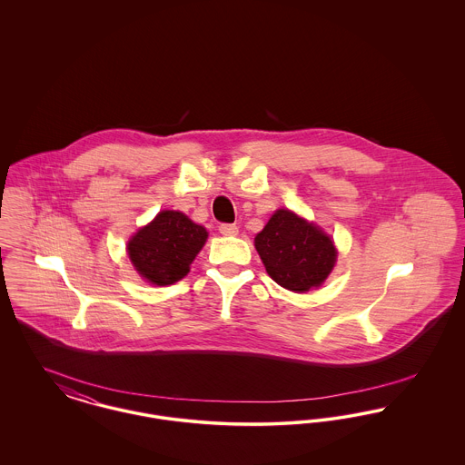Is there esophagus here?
I'll use <instances>...</instances> for the list:
<instances>
[{
    "mask_svg": "<svg viewBox=\"0 0 465 465\" xmlns=\"http://www.w3.org/2000/svg\"><path fill=\"white\" fill-rule=\"evenodd\" d=\"M220 233L226 235V237H233L239 233V226L232 224V223H223L220 224Z\"/></svg>",
    "mask_w": 465,
    "mask_h": 465,
    "instance_id": "esophagus-1",
    "label": "esophagus"
}]
</instances>
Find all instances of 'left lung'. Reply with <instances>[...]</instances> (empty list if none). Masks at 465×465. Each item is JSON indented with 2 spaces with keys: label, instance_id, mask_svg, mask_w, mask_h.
<instances>
[{
  "label": "left lung",
  "instance_id": "8db88e82",
  "mask_svg": "<svg viewBox=\"0 0 465 465\" xmlns=\"http://www.w3.org/2000/svg\"><path fill=\"white\" fill-rule=\"evenodd\" d=\"M254 245L268 275L282 288L305 292L321 286L336 262L332 241L291 211H277L256 235Z\"/></svg>",
  "mask_w": 465,
  "mask_h": 465
}]
</instances>
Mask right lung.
<instances>
[{
  "label": "right lung",
  "mask_w": 465,
  "mask_h": 465,
  "mask_svg": "<svg viewBox=\"0 0 465 465\" xmlns=\"http://www.w3.org/2000/svg\"><path fill=\"white\" fill-rule=\"evenodd\" d=\"M207 239L203 226L177 211H163L129 242V258L148 282L169 286L181 281Z\"/></svg>",
  "instance_id": "add662e5"
}]
</instances>
